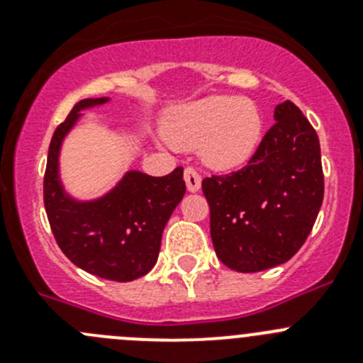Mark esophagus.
Listing matches in <instances>:
<instances>
[{"mask_svg": "<svg viewBox=\"0 0 363 363\" xmlns=\"http://www.w3.org/2000/svg\"><path fill=\"white\" fill-rule=\"evenodd\" d=\"M185 184H187V189L191 192L200 191L201 176L194 167H187V169H185Z\"/></svg>", "mask_w": 363, "mask_h": 363, "instance_id": "1", "label": "esophagus"}]
</instances>
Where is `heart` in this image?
Returning <instances> with one entry per match:
<instances>
[{
  "label": "heart",
  "mask_w": 363,
  "mask_h": 363,
  "mask_svg": "<svg viewBox=\"0 0 363 363\" xmlns=\"http://www.w3.org/2000/svg\"><path fill=\"white\" fill-rule=\"evenodd\" d=\"M262 127L258 105L238 96H209L178 108L167 121L169 136L179 145H200V156L214 169H234L251 158Z\"/></svg>",
  "instance_id": "b5f03b06"
}]
</instances>
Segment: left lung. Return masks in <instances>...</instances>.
Returning <instances> with one entry per match:
<instances>
[{"mask_svg": "<svg viewBox=\"0 0 363 363\" xmlns=\"http://www.w3.org/2000/svg\"><path fill=\"white\" fill-rule=\"evenodd\" d=\"M274 120L245 167L201 182L214 251L233 271H265L293 258L322 207L318 134L289 99Z\"/></svg>", "mask_w": 363, "mask_h": 363, "instance_id": "8db88e82", "label": "left lung"}]
</instances>
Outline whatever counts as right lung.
<instances>
[{"mask_svg": "<svg viewBox=\"0 0 363 363\" xmlns=\"http://www.w3.org/2000/svg\"><path fill=\"white\" fill-rule=\"evenodd\" d=\"M107 101L108 98L82 99L57 125L45 169L43 201L54 238L74 265L105 280L133 281L147 274L158 259L165 223L185 194L184 167L162 178L129 171L99 200L70 198L57 174L63 138L82 116L79 111Z\"/></svg>", "mask_w": 363, "mask_h": 363, "instance_id": "add662e5", "label": "right lung"}]
</instances>
